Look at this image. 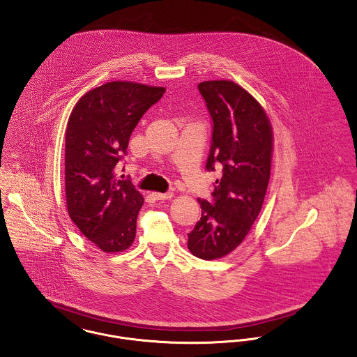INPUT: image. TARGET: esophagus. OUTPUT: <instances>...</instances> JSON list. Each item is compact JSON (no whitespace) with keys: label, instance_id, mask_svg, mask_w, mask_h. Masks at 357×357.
<instances>
[{"label":"esophagus","instance_id":"1","mask_svg":"<svg viewBox=\"0 0 357 357\" xmlns=\"http://www.w3.org/2000/svg\"><path fill=\"white\" fill-rule=\"evenodd\" d=\"M172 195H174L172 192H152V197L158 201H167L172 198Z\"/></svg>","mask_w":357,"mask_h":357}]
</instances>
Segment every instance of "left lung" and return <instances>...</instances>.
Here are the masks:
<instances>
[{
    "label": "left lung",
    "mask_w": 357,
    "mask_h": 357,
    "mask_svg": "<svg viewBox=\"0 0 357 357\" xmlns=\"http://www.w3.org/2000/svg\"><path fill=\"white\" fill-rule=\"evenodd\" d=\"M211 119L206 169L221 168L211 201L198 198L202 214L188 233L190 252L213 260L237 248L251 231L266 197L271 172L273 130L263 107L238 84H198Z\"/></svg>",
    "instance_id": "1"
}]
</instances>
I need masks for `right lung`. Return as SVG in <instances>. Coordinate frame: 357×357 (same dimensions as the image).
<instances>
[{
    "label": "right lung",
    "instance_id": "add662e5",
    "mask_svg": "<svg viewBox=\"0 0 357 357\" xmlns=\"http://www.w3.org/2000/svg\"><path fill=\"white\" fill-rule=\"evenodd\" d=\"M165 87L107 82L86 93L73 109L66 130V199L73 222L104 252L129 248L143 197L116 166L129 137ZM123 178V176H121Z\"/></svg>",
    "mask_w": 357,
    "mask_h": 357
}]
</instances>
